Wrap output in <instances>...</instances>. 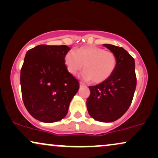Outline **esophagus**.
Returning <instances> with one entry per match:
<instances>
[{
  "label": "esophagus",
  "mask_w": 158,
  "mask_h": 158,
  "mask_svg": "<svg viewBox=\"0 0 158 158\" xmlns=\"http://www.w3.org/2000/svg\"><path fill=\"white\" fill-rule=\"evenodd\" d=\"M79 85L83 86V85H85V84H84L83 82H81V81H79Z\"/></svg>",
  "instance_id": "esophagus-1"
}]
</instances>
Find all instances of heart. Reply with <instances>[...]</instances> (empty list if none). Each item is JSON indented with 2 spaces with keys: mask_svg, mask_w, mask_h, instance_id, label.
<instances>
[{
  "mask_svg": "<svg viewBox=\"0 0 158 158\" xmlns=\"http://www.w3.org/2000/svg\"><path fill=\"white\" fill-rule=\"evenodd\" d=\"M68 71L75 75L83 68L81 77L85 80L95 84L103 82L114 72L117 59L114 53L97 47H83L69 52L65 56Z\"/></svg>",
  "mask_w": 158,
  "mask_h": 158,
  "instance_id": "1",
  "label": "heart"
}]
</instances>
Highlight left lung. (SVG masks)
I'll return each mask as SVG.
<instances>
[{
	"instance_id": "left-lung-1",
	"label": "left lung",
	"mask_w": 158,
	"mask_h": 158,
	"mask_svg": "<svg viewBox=\"0 0 158 158\" xmlns=\"http://www.w3.org/2000/svg\"><path fill=\"white\" fill-rule=\"evenodd\" d=\"M103 46L114 53L117 65L109 79L89 86L87 108L94 119L111 123L120 118L131 106L136 87V76L134 59L125 49L107 44Z\"/></svg>"
}]
</instances>
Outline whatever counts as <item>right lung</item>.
Here are the masks:
<instances>
[{"mask_svg":"<svg viewBox=\"0 0 158 158\" xmlns=\"http://www.w3.org/2000/svg\"><path fill=\"white\" fill-rule=\"evenodd\" d=\"M68 46L41 44L26 53L20 72L24 105L32 117L55 123L66 116L79 81L65 66Z\"/></svg>","mask_w":158,"mask_h":158,"instance_id":"1","label":"right lung"}]
</instances>
